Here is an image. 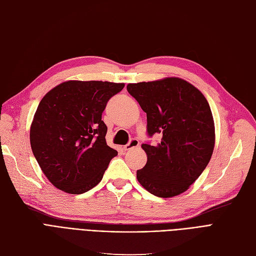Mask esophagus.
<instances>
[{"instance_id":"obj_1","label":"esophagus","mask_w":256,"mask_h":256,"mask_svg":"<svg viewBox=\"0 0 256 256\" xmlns=\"http://www.w3.org/2000/svg\"><path fill=\"white\" fill-rule=\"evenodd\" d=\"M139 144H139V140H138V139H136V138H133V139H130V140L128 144H126L124 146H123V149H124V150L126 151V150L132 149V148L139 146Z\"/></svg>"}]
</instances>
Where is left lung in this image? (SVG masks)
<instances>
[{
	"instance_id": "left-lung-1",
	"label": "left lung",
	"mask_w": 256,
	"mask_h": 256,
	"mask_svg": "<svg viewBox=\"0 0 256 256\" xmlns=\"http://www.w3.org/2000/svg\"><path fill=\"white\" fill-rule=\"evenodd\" d=\"M146 112V133L160 134V142L142 144L146 166L138 182L160 198L186 192L208 166L215 146L210 104L199 89L178 78L126 86Z\"/></svg>"
}]
</instances>
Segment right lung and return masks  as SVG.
<instances>
[{"label": "right lung", "instance_id": "1", "mask_svg": "<svg viewBox=\"0 0 256 256\" xmlns=\"http://www.w3.org/2000/svg\"><path fill=\"white\" fill-rule=\"evenodd\" d=\"M123 87L110 82L68 80L40 101L30 126V146L56 188L80 194L101 182L118 154L106 144L102 112Z\"/></svg>", "mask_w": 256, "mask_h": 256}]
</instances>
